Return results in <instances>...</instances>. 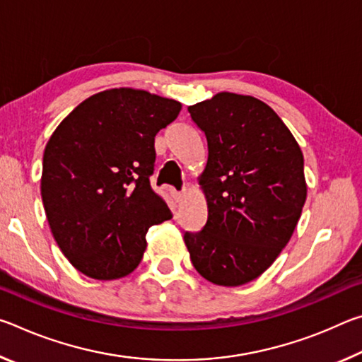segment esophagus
Segmentation results:
<instances>
[{
	"mask_svg": "<svg viewBox=\"0 0 362 362\" xmlns=\"http://www.w3.org/2000/svg\"><path fill=\"white\" fill-rule=\"evenodd\" d=\"M185 193H187V192H185V188H183L182 192H174V193H173V196H174V199L177 201V203H180V201H182L183 198H185Z\"/></svg>",
	"mask_w": 362,
	"mask_h": 362,
	"instance_id": "esophagus-1",
	"label": "esophagus"
}]
</instances>
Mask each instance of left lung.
<instances>
[{
	"label": "left lung",
	"mask_w": 362,
	"mask_h": 362,
	"mask_svg": "<svg viewBox=\"0 0 362 362\" xmlns=\"http://www.w3.org/2000/svg\"><path fill=\"white\" fill-rule=\"evenodd\" d=\"M207 140L203 230L183 235L201 276L235 287L259 278L289 243L306 199L303 155L283 119L250 95L188 107Z\"/></svg>",
	"instance_id": "8db88e82"
}]
</instances>
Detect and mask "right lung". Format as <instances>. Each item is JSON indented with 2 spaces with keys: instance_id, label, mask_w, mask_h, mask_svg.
Here are the masks:
<instances>
[{
  "instance_id": "obj_1",
  "label": "right lung",
  "mask_w": 362,
  "mask_h": 362,
  "mask_svg": "<svg viewBox=\"0 0 362 362\" xmlns=\"http://www.w3.org/2000/svg\"><path fill=\"white\" fill-rule=\"evenodd\" d=\"M177 100L129 88L79 103L49 139L41 198L54 240L78 272L118 279L142 260L146 231L173 217L153 192L155 137Z\"/></svg>"
}]
</instances>
